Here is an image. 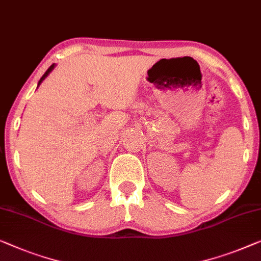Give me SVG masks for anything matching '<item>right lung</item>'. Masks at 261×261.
<instances>
[{"mask_svg":"<svg viewBox=\"0 0 261 261\" xmlns=\"http://www.w3.org/2000/svg\"><path fill=\"white\" fill-rule=\"evenodd\" d=\"M55 66H56V65H55V63H53V65H51L50 67H49V68H48V69H47V71H46V73H44V74H43V76L40 79L39 84H37V87H40V85H41V84H42V82H43V80H44V79H46V77L48 76V75L51 73V70H53V69H54V68H55Z\"/></svg>","mask_w":261,"mask_h":261,"instance_id":"1","label":"right lung"}]
</instances>
